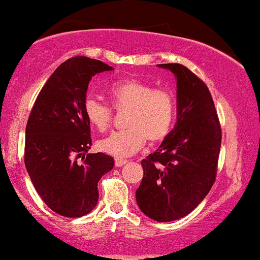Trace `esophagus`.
Segmentation results:
<instances>
[{"instance_id": "34e87169", "label": "esophagus", "mask_w": 260, "mask_h": 260, "mask_svg": "<svg viewBox=\"0 0 260 260\" xmlns=\"http://www.w3.org/2000/svg\"><path fill=\"white\" fill-rule=\"evenodd\" d=\"M127 161L125 159H121V158H116L115 159V165L116 167H123L124 164H126Z\"/></svg>"}]
</instances>
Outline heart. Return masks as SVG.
<instances>
[{"mask_svg": "<svg viewBox=\"0 0 260 260\" xmlns=\"http://www.w3.org/2000/svg\"><path fill=\"white\" fill-rule=\"evenodd\" d=\"M112 108L125 112L126 130L116 131L97 143L100 151L114 157H129L136 153L146 139L151 144L164 141L176 118V99L170 90L156 88L136 78H124L107 90ZM84 114L90 125L100 133L110 126L112 109L99 100L84 102Z\"/></svg>", "mask_w": 260, "mask_h": 260, "instance_id": "b5f03b06", "label": "heart"}]
</instances>
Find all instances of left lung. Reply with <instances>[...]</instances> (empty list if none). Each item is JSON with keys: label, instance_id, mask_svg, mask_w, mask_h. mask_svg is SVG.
Here are the masks:
<instances>
[{"label": "left lung", "instance_id": "obj_1", "mask_svg": "<svg viewBox=\"0 0 260 260\" xmlns=\"http://www.w3.org/2000/svg\"><path fill=\"white\" fill-rule=\"evenodd\" d=\"M177 80V123L155 152L142 160L136 191L142 212L157 221L179 219L211 190L217 175L221 129L208 86L178 63L158 64Z\"/></svg>", "mask_w": 260, "mask_h": 260}]
</instances>
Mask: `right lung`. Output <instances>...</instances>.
Listing matches in <instances>:
<instances>
[{
  "label": "right lung",
  "instance_id": "1",
  "mask_svg": "<svg viewBox=\"0 0 260 260\" xmlns=\"http://www.w3.org/2000/svg\"><path fill=\"white\" fill-rule=\"evenodd\" d=\"M111 70L85 56L67 59L49 77L30 111L25 168L42 201L63 217L91 211L99 201V180L114 168L111 156L88 153L91 137L84 114L90 80Z\"/></svg>",
  "mask_w": 260,
  "mask_h": 260
}]
</instances>
